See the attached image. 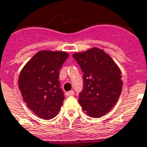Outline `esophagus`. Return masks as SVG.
Listing matches in <instances>:
<instances>
[{
	"label": "esophagus",
	"mask_w": 147,
	"mask_h": 147,
	"mask_svg": "<svg viewBox=\"0 0 147 147\" xmlns=\"http://www.w3.org/2000/svg\"><path fill=\"white\" fill-rule=\"evenodd\" d=\"M65 95L67 96H74V92L73 90H71V91H69V92H67L66 93H65Z\"/></svg>",
	"instance_id": "34e87169"
}]
</instances>
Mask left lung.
Returning a JSON list of instances; mask_svg holds the SVG:
<instances>
[{"label": "left lung", "instance_id": "8db88e82", "mask_svg": "<svg viewBox=\"0 0 147 147\" xmlns=\"http://www.w3.org/2000/svg\"><path fill=\"white\" fill-rule=\"evenodd\" d=\"M83 73L78 102L89 116L98 118L114 107L122 91L120 69L103 50L89 49L73 55Z\"/></svg>", "mask_w": 147, "mask_h": 147}]
</instances>
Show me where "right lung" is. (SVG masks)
Here are the masks:
<instances>
[{"mask_svg": "<svg viewBox=\"0 0 147 147\" xmlns=\"http://www.w3.org/2000/svg\"><path fill=\"white\" fill-rule=\"evenodd\" d=\"M68 57L63 51H38L20 74L18 85L24 101L42 119L55 117L63 104L59 70Z\"/></svg>", "mask_w": 147, "mask_h": 147, "instance_id": "1", "label": "right lung"}]
</instances>
